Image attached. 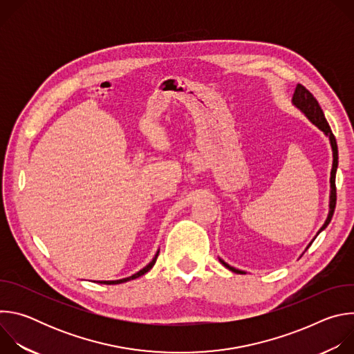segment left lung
Returning a JSON list of instances; mask_svg holds the SVG:
<instances>
[{
  "mask_svg": "<svg viewBox=\"0 0 354 354\" xmlns=\"http://www.w3.org/2000/svg\"><path fill=\"white\" fill-rule=\"evenodd\" d=\"M291 102L294 105V108H297L302 115H304L314 126H317L328 138H329V142H330V147H332V157H333V162H332V171H330V193H329V213H328V217L324 223V225L319 228V231L317 232V235L314 236V239L329 225L330 220H332V216H333V212H335V206H336V186H335V179H336V169H337V144H336V140H335V136L325 119V115L318 104V100L314 97V95L306 88L302 86L301 84H298L295 86V91H294V95H292V99ZM314 239L307 245L306 250L311 246V243L314 242ZM304 250V252H306ZM218 261L227 268L230 269L231 272L234 273H238V274H245L243 270H239V269H235L232 266H230L228 263H225L221 258H218Z\"/></svg>",
  "mask_w": 354,
  "mask_h": 354,
  "instance_id": "8db88e82",
  "label": "left lung"
}]
</instances>
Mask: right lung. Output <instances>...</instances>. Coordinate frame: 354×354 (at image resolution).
<instances>
[{
    "label": "right lung",
    "mask_w": 354,
    "mask_h": 354,
    "mask_svg": "<svg viewBox=\"0 0 354 354\" xmlns=\"http://www.w3.org/2000/svg\"><path fill=\"white\" fill-rule=\"evenodd\" d=\"M158 254H160V249L157 250V254L154 255L153 261H151V262H149L147 266H144L141 270H138L137 273H134V274H131V276H129V277H124V279H119V280H99V281H96V283H100V284H120V283H126V281H129V280H134V279H137V277L142 276L144 273H147V272H149L151 269H153V266H154V265H156V262H157Z\"/></svg>",
    "instance_id": "add662e5"
}]
</instances>
